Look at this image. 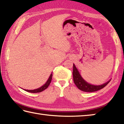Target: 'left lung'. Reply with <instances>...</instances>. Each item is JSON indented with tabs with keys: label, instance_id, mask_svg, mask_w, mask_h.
Instances as JSON below:
<instances>
[{
	"label": "left lung",
	"instance_id": "left-lung-1",
	"mask_svg": "<svg viewBox=\"0 0 124 124\" xmlns=\"http://www.w3.org/2000/svg\"><path fill=\"white\" fill-rule=\"evenodd\" d=\"M73 80L74 83L77 86V87L79 90L84 92H95L98 90L103 89L109 83L111 80L110 79L107 82L103 84L99 85H92L91 84H90L86 81L83 78L81 77V75L80 74L79 70H78L76 66L73 63Z\"/></svg>",
	"mask_w": 124,
	"mask_h": 124
}]
</instances>
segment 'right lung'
Instances as JSON below:
<instances>
[{
	"label": "right lung",
	"instance_id": "add662e5",
	"mask_svg": "<svg viewBox=\"0 0 124 124\" xmlns=\"http://www.w3.org/2000/svg\"><path fill=\"white\" fill-rule=\"evenodd\" d=\"M52 77V73H51V74H50L49 79H48V80L46 81V82L45 83V84H44L43 86H41V87L38 88V89H34V90L23 89V90H25V91H27V92H31V93H38V92H40L41 91H44V90H45L46 89H47L48 86H49L50 84L51 81Z\"/></svg>",
	"mask_w": 124,
	"mask_h": 124
}]
</instances>
